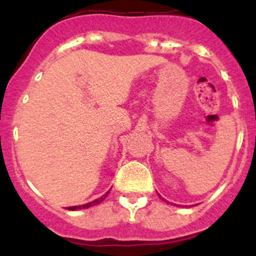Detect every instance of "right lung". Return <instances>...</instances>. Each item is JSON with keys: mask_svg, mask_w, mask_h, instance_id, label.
Wrapping results in <instances>:
<instances>
[{"mask_svg": "<svg viewBox=\"0 0 256 256\" xmlns=\"http://www.w3.org/2000/svg\"><path fill=\"white\" fill-rule=\"evenodd\" d=\"M108 192H106L105 195H102L101 198H96V200L91 201V202H88V204H84V205H78V206H69L68 208V210H76V209H84V208H90L92 206V205H97V204H100V202H102L104 200H105L106 198H108Z\"/></svg>", "mask_w": 256, "mask_h": 256, "instance_id": "add662e5", "label": "right lung"}]
</instances>
